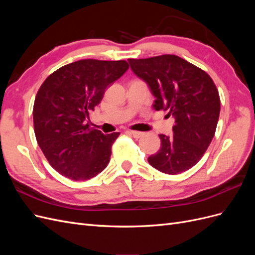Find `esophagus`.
Instances as JSON below:
<instances>
[{
    "instance_id": "esophagus-1",
    "label": "esophagus",
    "mask_w": 255,
    "mask_h": 255,
    "mask_svg": "<svg viewBox=\"0 0 255 255\" xmlns=\"http://www.w3.org/2000/svg\"><path fill=\"white\" fill-rule=\"evenodd\" d=\"M128 133L132 135L134 138H136V139H138V138H140L143 135L142 132H137V130H129Z\"/></svg>"
}]
</instances>
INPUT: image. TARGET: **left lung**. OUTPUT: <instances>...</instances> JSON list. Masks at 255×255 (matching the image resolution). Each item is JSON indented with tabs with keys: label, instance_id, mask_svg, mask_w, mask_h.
Instances as JSON below:
<instances>
[{
	"label": "left lung",
	"instance_id": "obj_1",
	"mask_svg": "<svg viewBox=\"0 0 255 255\" xmlns=\"http://www.w3.org/2000/svg\"><path fill=\"white\" fill-rule=\"evenodd\" d=\"M134 74L155 98L153 109L175 118L172 134H160V149L148 157L158 171L177 174L201 159L215 135L220 99L211 76L175 55L128 59Z\"/></svg>",
	"mask_w": 255,
	"mask_h": 255
}]
</instances>
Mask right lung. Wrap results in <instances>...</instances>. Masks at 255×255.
Masks as SVG:
<instances>
[{
    "mask_svg": "<svg viewBox=\"0 0 255 255\" xmlns=\"http://www.w3.org/2000/svg\"><path fill=\"white\" fill-rule=\"evenodd\" d=\"M128 69L126 60L82 59L59 68L43 82L34 103L38 144L50 165L73 181H86L109 165L120 133L86 125L105 89Z\"/></svg>",
    "mask_w": 255,
    "mask_h": 255,
    "instance_id": "right-lung-1",
    "label": "right lung"
}]
</instances>
